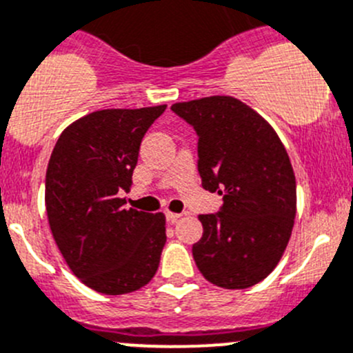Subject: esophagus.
I'll list each match as a JSON object with an SVG mask.
<instances>
[{"mask_svg": "<svg viewBox=\"0 0 353 353\" xmlns=\"http://www.w3.org/2000/svg\"><path fill=\"white\" fill-rule=\"evenodd\" d=\"M181 215H183V214H177V212H170V210L165 212V217H167V221L170 222V224H174V222H176L177 219L181 217Z\"/></svg>", "mask_w": 353, "mask_h": 353, "instance_id": "esophagus-1", "label": "esophagus"}]
</instances>
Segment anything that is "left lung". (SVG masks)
Here are the masks:
<instances>
[{
	"mask_svg": "<svg viewBox=\"0 0 353 353\" xmlns=\"http://www.w3.org/2000/svg\"><path fill=\"white\" fill-rule=\"evenodd\" d=\"M198 134L203 190L224 194L219 214L200 215L193 245L196 268L212 285L245 290L268 278L281 260L296 214V181L278 132L232 97L174 103Z\"/></svg>",
	"mask_w": 353,
	"mask_h": 353,
	"instance_id": "obj_1",
	"label": "left lung"
}]
</instances>
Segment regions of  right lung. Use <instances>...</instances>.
<instances>
[{
  "label": "right lung",
  "mask_w": 353,
  "mask_h": 353,
  "mask_svg": "<svg viewBox=\"0 0 353 353\" xmlns=\"http://www.w3.org/2000/svg\"><path fill=\"white\" fill-rule=\"evenodd\" d=\"M167 105L108 108L72 122L46 170L48 222L70 271L91 290L124 295L152 281L165 215L125 208L139 146Z\"/></svg>",
  "instance_id": "right-lung-1"
}]
</instances>
